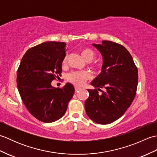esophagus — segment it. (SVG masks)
<instances>
[{
  "label": "esophagus",
  "mask_w": 157,
  "mask_h": 157,
  "mask_svg": "<svg viewBox=\"0 0 157 157\" xmlns=\"http://www.w3.org/2000/svg\"><path fill=\"white\" fill-rule=\"evenodd\" d=\"M81 88H79V87H77V86H75V92H78L79 90H80Z\"/></svg>",
  "instance_id": "esophagus-1"
}]
</instances>
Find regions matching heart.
<instances>
[{"instance_id": "1", "label": "heart", "mask_w": 157, "mask_h": 157, "mask_svg": "<svg viewBox=\"0 0 157 157\" xmlns=\"http://www.w3.org/2000/svg\"><path fill=\"white\" fill-rule=\"evenodd\" d=\"M80 54L86 61L91 62L94 59L95 54L91 49L88 48H84L80 50ZM67 61V57L63 60V63H65ZM96 67L97 65H94ZM90 78V74L86 71H73L69 73L67 77V80L72 83L73 84L76 86H82L85 81Z\"/></svg>"}]
</instances>
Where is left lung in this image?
I'll list each match as a JSON object with an SVG mask.
<instances>
[{
  "label": "left lung",
  "instance_id": "left-lung-1",
  "mask_svg": "<svg viewBox=\"0 0 157 157\" xmlns=\"http://www.w3.org/2000/svg\"><path fill=\"white\" fill-rule=\"evenodd\" d=\"M92 45L101 53L103 63L101 73L91 82L95 88L88 89L89 97L85 101V110L93 121L109 124L121 117L134 101L138 69L123 46L107 40Z\"/></svg>",
  "mask_w": 157,
  "mask_h": 157
}]
</instances>
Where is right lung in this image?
I'll list each match as a JSON object with an SVG mask.
<instances>
[{
  "mask_svg": "<svg viewBox=\"0 0 157 157\" xmlns=\"http://www.w3.org/2000/svg\"><path fill=\"white\" fill-rule=\"evenodd\" d=\"M66 44L46 42L28 50L17 73V85L23 102L40 121L54 122L65 115L75 89L67 83L62 88L52 86L61 75Z\"/></svg>",
  "mask_w": 157,
  "mask_h": 157,
  "instance_id": "right-lung-1",
  "label": "right lung"
}]
</instances>
